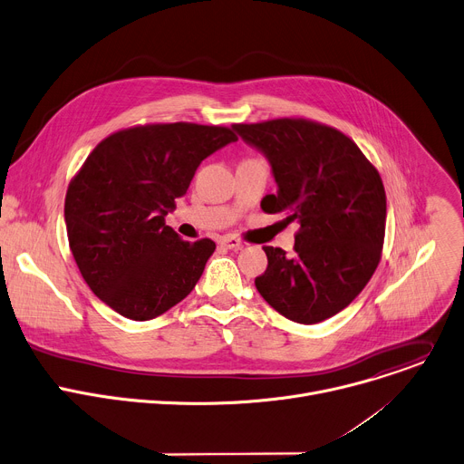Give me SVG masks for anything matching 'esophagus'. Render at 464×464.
<instances>
[{"instance_id": "34e87169", "label": "esophagus", "mask_w": 464, "mask_h": 464, "mask_svg": "<svg viewBox=\"0 0 464 464\" xmlns=\"http://www.w3.org/2000/svg\"><path fill=\"white\" fill-rule=\"evenodd\" d=\"M219 245H223V246H227V248H232V250L243 248V241H239V239L234 237V236H223V237H219Z\"/></svg>"}]
</instances>
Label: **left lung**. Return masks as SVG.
Masks as SVG:
<instances>
[{
    "instance_id": "1",
    "label": "left lung",
    "mask_w": 464,
    "mask_h": 464,
    "mask_svg": "<svg viewBox=\"0 0 464 464\" xmlns=\"http://www.w3.org/2000/svg\"><path fill=\"white\" fill-rule=\"evenodd\" d=\"M266 152L278 184L262 210L298 221L293 254L264 246L260 295L285 319L315 324L339 314L372 278L385 239L387 197L376 166L352 138L305 118L236 123Z\"/></svg>"
}]
</instances>
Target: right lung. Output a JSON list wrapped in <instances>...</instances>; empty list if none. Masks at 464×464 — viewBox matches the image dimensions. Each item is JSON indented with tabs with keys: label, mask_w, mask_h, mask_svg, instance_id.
Wrapping results in <instances>:
<instances>
[{
	"label": "right lung",
	"mask_w": 464,
	"mask_h": 464,
	"mask_svg": "<svg viewBox=\"0 0 464 464\" xmlns=\"http://www.w3.org/2000/svg\"><path fill=\"white\" fill-rule=\"evenodd\" d=\"M230 127L145 123L101 140L70 180L64 219L75 264L120 315L149 321L184 300L216 250L166 225L198 168L236 141Z\"/></svg>",
	"instance_id": "1"
}]
</instances>
